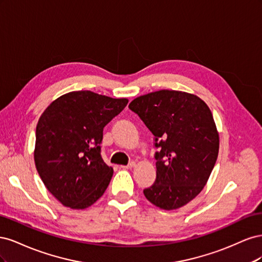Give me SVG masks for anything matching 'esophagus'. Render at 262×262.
I'll return each instance as SVG.
<instances>
[{
  "label": "esophagus",
  "mask_w": 262,
  "mask_h": 262,
  "mask_svg": "<svg viewBox=\"0 0 262 262\" xmlns=\"http://www.w3.org/2000/svg\"><path fill=\"white\" fill-rule=\"evenodd\" d=\"M134 166H136V162H130L128 165L121 166V167H122V168H124V169H130V168H133Z\"/></svg>",
  "instance_id": "1"
}]
</instances>
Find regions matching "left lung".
I'll return each instance as SVG.
<instances>
[{
  "mask_svg": "<svg viewBox=\"0 0 262 262\" xmlns=\"http://www.w3.org/2000/svg\"><path fill=\"white\" fill-rule=\"evenodd\" d=\"M129 108L155 138L156 180L146 199L163 210L184 207L199 194L219 155L210 108L193 94L162 90L133 99Z\"/></svg>",
  "mask_w": 262,
  "mask_h": 262,
  "instance_id": "1",
  "label": "left lung"
}]
</instances>
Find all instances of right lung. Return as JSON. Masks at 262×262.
Instances as JSON below:
<instances>
[{"instance_id": "obj_1", "label": "right lung", "mask_w": 262, "mask_h": 262, "mask_svg": "<svg viewBox=\"0 0 262 262\" xmlns=\"http://www.w3.org/2000/svg\"><path fill=\"white\" fill-rule=\"evenodd\" d=\"M128 101L91 91L70 92L53 100L39 118L36 168L64 207L86 209L106 191L114 169L100 155L102 130Z\"/></svg>"}]
</instances>
